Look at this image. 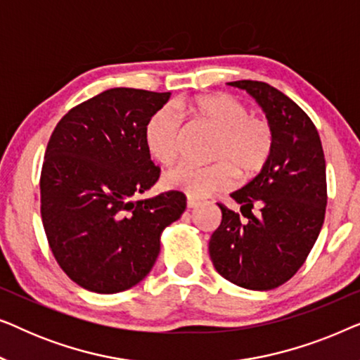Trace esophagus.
<instances>
[{
  "instance_id": "1",
  "label": "esophagus",
  "mask_w": 360,
  "mask_h": 360,
  "mask_svg": "<svg viewBox=\"0 0 360 360\" xmlns=\"http://www.w3.org/2000/svg\"><path fill=\"white\" fill-rule=\"evenodd\" d=\"M201 203L198 200H195V198H191V196H188V198H186V206H188V208H191V210H195V208H198Z\"/></svg>"
}]
</instances>
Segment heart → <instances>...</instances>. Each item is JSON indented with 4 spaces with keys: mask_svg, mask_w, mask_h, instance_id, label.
<instances>
[{
    "mask_svg": "<svg viewBox=\"0 0 360 360\" xmlns=\"http://www.w3.org/2000/svg\"><path fill=\"white\" fill-rule=\"evenodd\" d=\"M175 109L162 108L149 117L144 137L147 149L160 164L170 165L179 159L185 137L181 115H190L219 131L211 165L180 164L164 176L169 188L203 198L234 185L236 172L254 175L267 162L274 147V131L267 120L250 115L248 105L228 93L201 95L193 100H179Z\"/></svg>",
    "mask_w": 360,
    "mask_h": 360,
    "instance_id": "obj_1",
    "label": "heart"
}]
</instances>
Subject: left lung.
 Instances as JSON below:
<instances>
[{
  "instance_id": "left-lung-1",
  "label": "left lung",
  "mask_w": 360,
  "mask_h": 360,
  "mask_svg": "<svg viewBox=\"0 0 360 360\" xmlns=\"http://www.w3.org/2000/svg\"><path fill=\"white\" fill-rule=\"evenodd\" d=\"M262 106L274 147L260 174L233 198L240 213L218 205L219 228L210 239L214 269L231 283L272 290L298 272L316 243L326 213V160L309 116L269 83L229 82Z\"/></svg>"
}]
</instances>
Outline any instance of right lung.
<instances>
[{
  "instance_id": "add662e5",
  "label": "right lung",
  "mask_w": 360,
  "mask_h": 360,
  "mask_svg": "<svg viewBox=\"0 0 360 360\" xmlns=\"http://www.w3.org/2000/svg\"><path fill=\"white\" fill-rule=\"evenodd\" d=\"M170 93L111 88L72 108L49 139L41 216L52 254L95 293L134 287L154 267L160 234L186 208L181 191L136 200L159 180L146 144Z\"/></svg>"
}]
</instances>
